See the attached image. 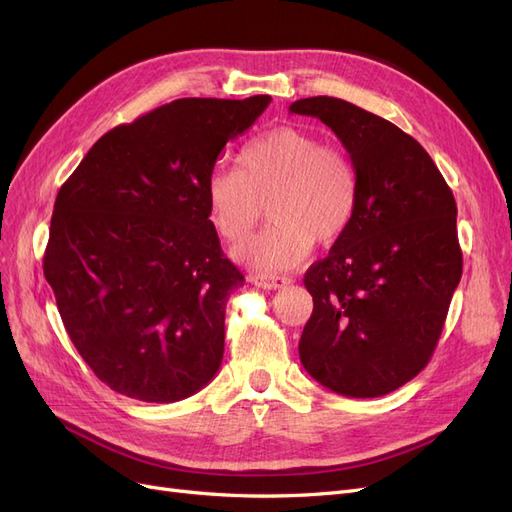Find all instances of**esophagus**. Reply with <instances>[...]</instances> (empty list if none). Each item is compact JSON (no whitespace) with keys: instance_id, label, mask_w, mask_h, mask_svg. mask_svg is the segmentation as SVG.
Here are the masks:
<instances>
[{"instance_id":"obj_1","label":"esophagus","mask_w":512,"mask_h":512,"mask_svg":"<svg viewBox=\"0 0 512 512\" xmlns=\"http://www.w3.org/2000/svg\"><path fill=\"white\" fill-rule=\"evenodd\" d=\"M250 282L254 286L265 288V290H280V288L290 284V277H286V275H269V273H252L250 275Z\"/></svg>"}]
</instances>
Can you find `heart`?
<instances>
[{
  "label": "heart",
  "mask_w": 512,
  "mask_h": 512,
  "mask_svg": "<svg viewBox=\"0 0 512 512\" xmlns=\"http://www.w3.org/2000/svg\"><path fill=\"white\" fill-rule=\"evenodd\" d=\"M209 215L228 243H241L269 200L271 224L237 256L258 271L297 267L318 243L348 230L359 205V175L346 153L322 138L282 126L258 134L239 153V168L215 166L205 183Z\"/></svg>",
  "instance_id": "heart-1"
}]
</instances>
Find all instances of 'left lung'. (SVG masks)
I'll return each mask as SVG.
<instances>
[{
    "label": "left lung",
    "mask_w": 512,
    "mask_h": 512,
    "mask_svg": "<svg viewBox=\"0 0 512 512\" xmlns=\"http://www.w3.org/2000/svg\"><path fill=\"white\" fill-rule=\"evenodd\" d=\"M290 113L329 126L359 175L348 230L303 277L314 312L301 363L339 395L380 397L425 369L438 346L463 269L455 196L395 123L329 96L292 102Z\"/></svg>",
    "instance_id": "left-lung-1"
}]
</instances>
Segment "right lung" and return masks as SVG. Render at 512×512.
<instances>
[{"label":"right lung","mask_w":512,"mask_h":512,"mask_svg":"<svg viewBox=\"0 0 512 512\" xmlns=\"http://www.w3.org/2000/svg\"><path fill=\"white\" fill-rule=\"evenodd\" d=\"M269 102L153 108L106 132L59 188L44 277L74 348L113 391L173 404L218 374L243 273L222 252L205 183Z\"/></svg>","instance_id":"right-lung-1"}]
</instances>
